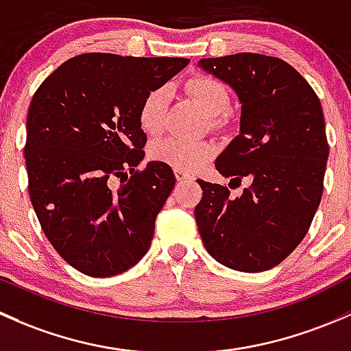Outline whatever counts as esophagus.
<instances>
[{"label":"esophagus","instance_id":"34e87169","mask_svg":"<svg viewBox=\"0 0 351 351\" xmlns=\"http://www.w3.org/2000/svg\"><path fill=\"white\" fill-rule=\"evenodd\" d=\"M174 174H176V180L177 182H191V180H193V176L189 174V172H184V171H174Z\"/></svg>","mask_w":351,"mask_h":351}]
</instances>
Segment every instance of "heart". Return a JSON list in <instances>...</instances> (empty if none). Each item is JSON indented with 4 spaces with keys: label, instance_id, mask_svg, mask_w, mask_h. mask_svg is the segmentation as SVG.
<instances>
[{
    "label": "heart",
    "instance_id": "1",
    "mask_svg": "<svg viewBox=\"0 0 351 351\" xmlns=\"http://www.w3.org/2000/svg\"><path fill=\"white\" fill-rule=\"evenodd\" d=\"M186 89L209 118L223 117L228 110V91L216 79L197 75V77L187 81ZM165 103H167V93L164 88L152 89L149 95L143 97L138 111V121L143 132L149 135L160 132L162 125H164ZM213 154L215 150L209 143L186 142V140L179 138L157 140L149 149L152 160L184 172H193L208 164L213 158Z\"/></svg>",
    "mask_w": 351,
    "mask_h": 351
}]
</instances>
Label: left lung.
<instances>
[{
	"label": "left lung",
	"mask_w": 351,
	"mask_h": 351,
	"mask_svg": "<svg viewBox=\"0 0 351 351\" xmlns=\"http://www.w3.org/2000/svg\"><path fill=\"white\" fill-rule=\"evenodd\" d=\"M197 67L228 84L241 104L240 132L216 171L252 182L233 199L226 187L197 180L202 243L228 269L263 272L301 243L321 202L330 154L323 108L308 81L277 57L243 52L201 59Z\"/></svg>",
	"instance_id": "left-lung-1"
}]
</instances>
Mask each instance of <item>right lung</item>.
Wrapping results in <instances>:
<instances>
[{"instance_id":"right-lung-1","label":"right lung","mask_w":351,"mask_h":351,"mask_svg":"<svg viewBox=\"0 0 351 351\" xmlns=\"http://www.w3.org/2000/svg\"><path fill=\"white\" fill-rule=\"evenodd\" d=\"M187 64L184 57L82 53L32 97L25 145L32 204L57 254L86 276H118L149 252L176 177L155 160L135 171L147 143L140 104Z\"/></svg>"}]
</instances>
